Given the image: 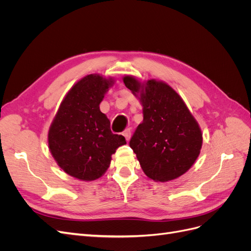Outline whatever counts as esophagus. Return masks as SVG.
I'll return each mask as SVG.
<instances>
[{
  "instance_id": "34e87169",
  "label": "esophagus",
  "mask_w": 251,
  "mask_h": 251,
  "mask_svg": "<svg viewBox=\"0 0 251 251\" xmlns=\"http://www.w3.org/2000/svg\"><path fill=\"white\" fill-rule=\"evenodd\" d=\"M123 135L126 137V141L130 140V138H131V128H126V130H125L124 133H123Z\"/></svg>"
}]
</instances>
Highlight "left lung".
Masks as SVG:
<instances>
[{
    "label": "left lung",
    "instance_id": "8db88e82",
    "mask_svg": "<svg viewBox=\"0 0 251 251\" xmlns=\"http://www.w3.org/2000/svg\"><path fill=\"white\" fill-rule=\"evenodd\" d=\"M124 82L133 94L140 93L143 107V121L130 140L142 171L154 181L180 177L200 154L202 133L198 123L165 82L150 79L141 86L133 76L124 77Z\"/></svg>",
    "mask_w": 251,
    "mask_h": 251
}]
</instances>
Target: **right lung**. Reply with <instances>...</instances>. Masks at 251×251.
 I'll use <instances>...</instances> for the list:
<instances>
[{"label":"right lung","mask_w":251,"mask_h":251,"mask_svg":"<svg viewBox=\"0 0 251 251\" xmlns=\"http://www.w3.org/2000/svg\"><path fill=\"white\" fill-rule=\"evenodd\" d=\"M112 79L90 74L68 92L50 126L48 142L52 156L65 173L91 181L108 170L111 156L126 143L113 134L110 120L100 110Z\"/></svg>","instance_id":"right-lung-1"}]
</instances>
